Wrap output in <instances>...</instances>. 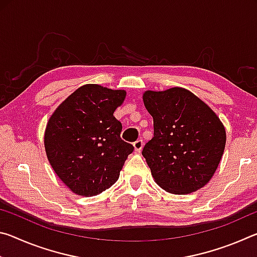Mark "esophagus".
Wrapping results in <instances>:
<instances>
[{
	"label": "esophagus",
	"mask_w": 257,
	"mask_h": 257,
	"mask_svg": "<svg viewBox=\"0 0 257 257\" xmlns=\"http://www.w3.org/2000/svg\"><path fill=\"white\" fill-rule=\"evenodd\" d=\"M143 141L142 139H138V141H136L134 143V149H135V152H137V153H141V151L143 150Z\"/></svg>",
	"instance_id": "34e87169"
}]
</instances>
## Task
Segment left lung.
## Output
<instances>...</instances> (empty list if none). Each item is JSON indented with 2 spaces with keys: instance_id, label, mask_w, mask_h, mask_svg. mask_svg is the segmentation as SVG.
Segmentation results:
<instances>
[{
  "instance_id": "left-lung-1",
  "label": "left lung",
  "mask_w": 257,
  "mask_h": 257,
  "mask_svg": "<svg viewBox=\"0 0 257 257\" xmlns=\"http://www.w3.org/2000/svg\"><path fill=\"white\" fill-rule=\"evenodd\" d=\"M153 116L154 137L142 154L161 188L184 195L205 186L225 146V129L202 99L180 87L143 95Z\"/></svg>"
}]
</instances>
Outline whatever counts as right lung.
I'll return each instance as SVG.
<instances>
[{
    "label": "right lung",
    "mask_w": 257,
    "mask_h": 257,
    "mask_svg": "<svg viewBox=\"0 0 257 257\" xmlns=\"http://www.w3.org/2000/svg\"><path fill=\"white\" fill-rule=\"evenodd\" d=\"M124 90L81 86L60 104L47 122L44 145L56 175L80 196L101 194L119 179L134 146L120 138L113 116Z\"/></svg>",
    "instance_id": "1"
}]
</instances>
